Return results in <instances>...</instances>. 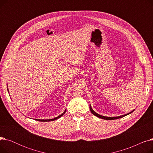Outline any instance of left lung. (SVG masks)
Returning <instances> with one entry per match:
<instances>
[{"label":"left lung","mask_w":153,"mask_h":153,"mask_svg":"<svg viewBox=\"0 0 153 153\" xmlns=\"http://www.w3.org/2000/svg\"><path fill=\"white\" fill-rule=\"evenodd\" d=\"M89 108H90V110H91V113H92L93 115H95L96 117H99V118H102V119L107 120H115V119H118V118H122V117H125V116H126V115H129V114H131L132 112H133V111L134 110H133L132 111L130 112V113H128V114H125V115H121V116H118V117H105V116H102V115H99V114H98L97 113H96V112H95V111H94V110L92 108V107H91V105H90V106H89Z\"/></svg>","instance_id":"8db88e82"}]
</instances>
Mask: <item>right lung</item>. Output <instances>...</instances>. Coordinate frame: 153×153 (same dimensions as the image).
Segmentation results:
<instances>
[{
    "label": "right lung",
    "instance_id": "add662e5",
    "mask_svg": "<svg viewBox=\"0 0 153 153\" xmlns=\"http://www.w3.org/2000/svg\"><path fill=\"white\" fill-rule=\"evenodd\" d=\"M8 90V92H9V89H7ZM66 110H65V111H64L63 113L61 114V115H60L59 116H58V117H56V118H53V119H48V120H41V119H35V120H37V121H39V122H50V121H54V120H57V119H58V118H59L61 117H62L64 114H65V112H66Z\"/></svg>",
    "mask_w": 153,
    "mask_h": 153
}]
</instances>
